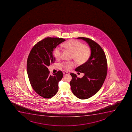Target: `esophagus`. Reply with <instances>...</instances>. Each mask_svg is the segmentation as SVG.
Segmentation results:
<instances>
[{"mask_svg": "<svg viewBox=\"0 0 132 132\" xmlns=\"http://www.w3.org/2000/svg\"><path fill=\"white\" fill-rule=\"evenodd\" d=\"M63 73L64 75H67L69 74V73L68 72H67V71H64V72H63Z\"/></svg>", "mask_w": 132, "mask_h": 132, "instance_id": "34e87169", "label": "esophagus"}]
</instances>
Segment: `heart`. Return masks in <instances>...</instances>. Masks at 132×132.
<instances>
[{
  "label": "heart",
  "mask_w": 132,
  "mask_h": 132,
  "mask_svg": "<svg viewBox=\"0 0 132 132\" xmlns=\"http://www.w3.org/2000/svg\"><path fill=\"white\" fill-rule=\"evenodd\" d=\"M63 47L72 53V59H74L79 65H82L87 62L90 56V48L87 45H84L78 40H69L63 44ZM54 55L55 59L57 60L60 59L62 57V50L59 47H56L54 50ZM75 64L73 61L63 62L61 64V67L69 71L75 67Z\"/></svg>",
  "instance_id": "obj_1"
}]
</instances>
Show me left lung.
<instances>
[{"label": "left lung", "mask_w": 132, "mask_h": 132, "mask_svg": "<svg viewBox=\"0 0 132 132\" xmlns=\"http://www.w3.org/2000/svg\"><path fill=\"white\" fill-rule=\"evenodd\" d=\"M85 40L90 47L91 55L87 62L75 69L85 74L82 78L70 73L72 93L80 99H86L96 94L101 88L106 77L108 65L104 52L99 45L89 38H77Z\"/></svg>", "instance_id": "1"}]
</instances>
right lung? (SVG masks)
Returning a JSON list of instances; mask_svg holds the SVG:
<instances>
[{"label":"right lung","mask_w":132,"mask_h":132,"mask_svg":"<svg viewBox=\"0 0 132 132\" xmlns=\"http://www.w3.org/2000/svg\"><path fill=\"white\" fill-rule=\"evenodd\" d=\"M65 40L57 37L45 38L34 45L28 57L27 72L30 84L39 95L45 98L55 95L59 81L63 78L61 71L51 75L47 67L55 61L53 50Z\"/></svg>","instance_id":"add662e5"}]
</instances>
